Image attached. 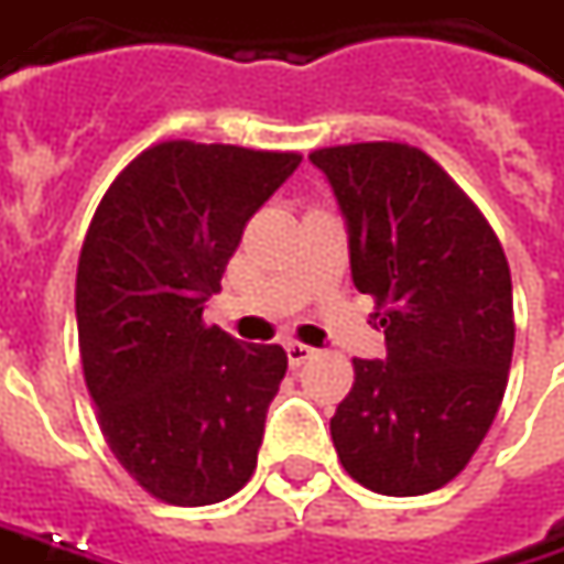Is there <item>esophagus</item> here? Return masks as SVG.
<instances>
[{"label":"esophagus","instance_id":"1","mask_svg":"<svg viewBox=\"0 0 564 564\" xmlns=\"http://www.w3.org/2000/svg\"><path fill=\"white\" fill-rule=\"evenodd\" d=\"M312 356H315V350L306 347V344H300V340H290V344H286V359H290V366H293V369H300V366L308 362Z\"/></svg>","mask_w":564,"mask_h":564}]
</instances>
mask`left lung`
<instances>
[{
  "instance_id": "1",
  "label": "left lung",
  "mask_w": 564,
  "mask_h": 564,
  "mask_svg": "<svg viewBox=\"0 0 564 564\" xmlns=\"http://www.w3.org/2000/svg\"><path fill=\"white\" fill-rule=\"evenodd\" d=\"M347 220L350 271L376 300L384 359H354L330 416L344 470L381 496L452 482L492 426L514 350L511 271L499 236L413 144L312 151Z\"/></svg>"
}]
</instances>
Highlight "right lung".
Listing matches in <instances>:
<instances>
[{"instance_id":"obj_1","label":"right lung","mask_w":564,"mask_h":564,"mask_svg":"<svg viewBox=\"0 0 564 564\" xmlns=\"http://www.w3.org/2000/svg\"><path fill=\"white\" fill-rule=\"evenodd\" d=\"M300 160L160 141L94 210L75 281L87 391L116 460L160 502H224L256 474L286 354L239 344L202 312L249 217Z\"/></svg>"}]
</instances>
